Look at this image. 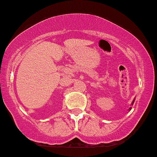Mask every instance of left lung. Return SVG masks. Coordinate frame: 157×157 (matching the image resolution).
<instances>
[{"label": "left lung", "mask_w": 157, "mask_h": 157, "mask_svg": "<svg viewBox=\"0 0 157 157\" xmlns=\"http://www.w3.org/2000/svg\"><path fill=\"white\" fill-rule=\"evenodd\" d=\"M134 101H135V99L133 100V102H132V105H133V103H134ZM131 110V107H130V110Z\"/></svg>", "instance_id": "8db88e82"}]
</instances>
